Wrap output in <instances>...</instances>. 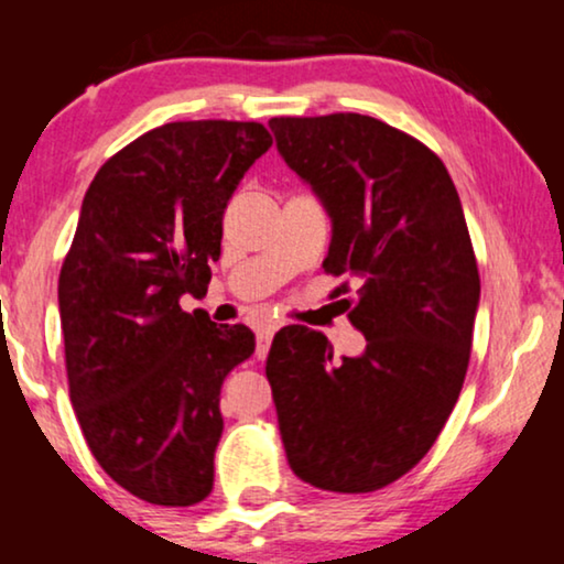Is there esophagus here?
<instances>
[{"instance_id":"esophagus-1","label":"esophagus","mask_w":564,"mask_h":564,"mask_svg":"<svg viewBox=\"0 0 564 564\" xmlns=\"http://www.w3.org/2000/svg\"><path fill=\"white\" fill-rule=\"evenodd\" d=\"M278 328H281V323H262L260 328H257V358H268L270 352V341H273V336Z\"/></svg>"}]
</instances>
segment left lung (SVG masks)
Listing matches in <instances>:
<instances>
[{
  "mask_svg": "<svg viewBox=\"0 0 564 564\" xmlns=\"http://www.w3.org/2000/svg\"><path fill=\"white\" fill-rule=\"evenodd\" d=\"M278 153L332 217L323 268L358 278V358L286 326L268 373L289 467L334 494L403 477L448 422L469 366L480 273L448 170L424 142L360 113L270 119ZM347 291V283L336 294Z\"/></svg>",
  "mask_w": 564,
  "mask_h": 564,
  "instance_id": "obj_1",
  "label": "left lung"
}]
</instances>
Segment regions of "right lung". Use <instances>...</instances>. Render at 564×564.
<instances>
[{
    "instance_id": "obj_1",
    "label": "right lung",
    "mask_w": 564,
    "mask_h": 564,
    "mask_svg": "<svg viewBox=\"0 0 564 564\" xmlns=\"http://www.w3.org/2000/svg\"><path fill=\"white\" fill-rule=\"evenodd\" d=\"M273 145L257 121H172L95 174L57 281L68 392L106 475L159 507L212 494L219 390L254 334L180 296L206 294L223 215Z\"/></svg>"
}]
</instances>
